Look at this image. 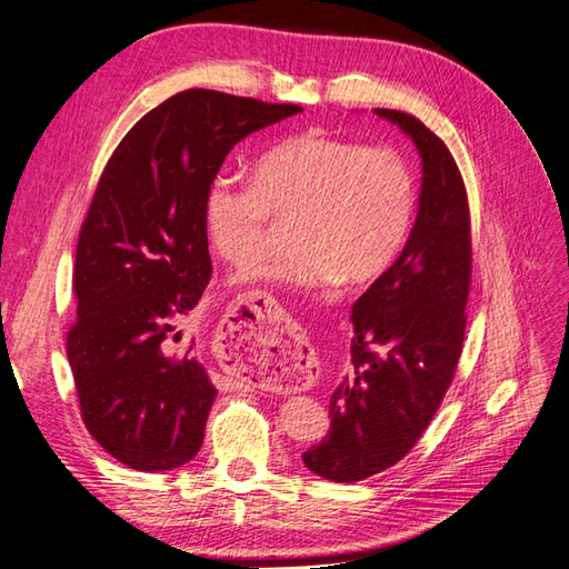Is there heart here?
<instances>
[{
  "label": "heart",
  "instance_id": "heart-1",
  "mask_svg": "<svg viewBox=\"0 0 569 569\" xmlns=\"http://www.w3.org/2000/svg\"><path fill=\"white\" fill-rule=\"evenodd\" d=\"M416 201V176L399 149L311 130L261 153L251 180L216 176L203 194V228L222 261L247 268L272 220H291L297 251L251 270V280L299 291L363 287L403 251Z\"/></svg>",
  "mask_w": 569,
  "mask_h": 569
}]
</instances>
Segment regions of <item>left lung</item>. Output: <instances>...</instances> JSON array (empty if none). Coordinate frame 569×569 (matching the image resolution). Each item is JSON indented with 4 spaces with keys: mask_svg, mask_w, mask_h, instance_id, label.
I'll return each instance as SVG.
<instances>
[{
    "mask_svg": "<svg viewBox=\"0 0 569 569\" xmlns=\"http://www.w3.org/2000/svg\"><path fill=\"white\" fill-rule=\"evenodd\" d=\"M416 142V226L393 266L353 303L351 370L330 399V432L301 458L318 477L358 481L406 458L449 391L472 278L470 206L460 170L416 116L375 109Z\"/></svg>",
    "mask_w": 569,
    "mask_h": 569,
    "instance_id": "1",
    "label": "left lung"
}]
</instances>
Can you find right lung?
Instances as JSON below:
<instances>
[{"label":"right lung","instance_id":"right-lung-1","mask_svg":"<svg viewBox=\"0 0 569 569\" xmlns=\"http://www.w3.org/2000/svg\"><path fill=\"white\" fill-rule=\"evenodd\" d=\"M299 111L184 90L137 120L99 178L66 353L84 427L132 470H176L201 449L218 391L194 341H178L211 280L203 194L239 140Z\"/></svg>","mask_w":569,"mask_h":569}]
</instances>
